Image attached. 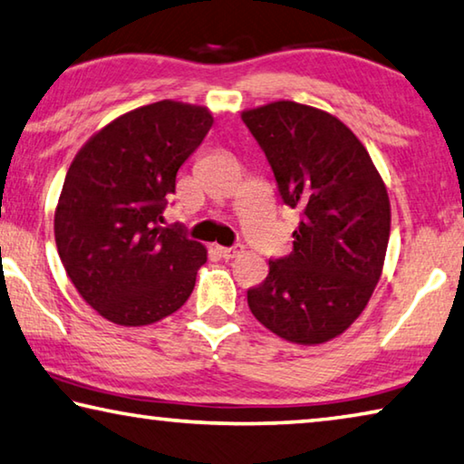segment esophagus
<instances>
[{"mask_svg": "<svg viewBox=\"0 0 464 464\" xmlns=\"http://www.w3.org/2000/svg\"><path fill=\"white\" fill-rule=\"evenodd\" d=\"M217 252L223 256L225 260H231V258H237V256L244 252V247L241 246H233V247H217Z\"/></svg>", "mask_w": 464, "mask_h": 464, "instance_id": "esophagus-1", "label": "esophagus"}]
</instances>
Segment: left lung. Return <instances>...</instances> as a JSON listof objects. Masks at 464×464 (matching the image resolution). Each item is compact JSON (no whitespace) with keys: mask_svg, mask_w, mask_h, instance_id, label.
<instances>
[{"mask_svg":"<svg viewBox=\"0 0 464 464\" xmlns=\"http://www.w3.org/2000/svg\"><path fill=\"white\" fill-rule=\"evenodd\" d=\"M283 202L299 208L293 252L270 260L247 305L270 333L295 344L343 334L365 310L391 237L386 183L341 120L295 101L247 109Z\"/></svg>","mask_w":464,"mask_h":464,"instance_id":"left-lung-1","label":"left lung"}]
</instances>
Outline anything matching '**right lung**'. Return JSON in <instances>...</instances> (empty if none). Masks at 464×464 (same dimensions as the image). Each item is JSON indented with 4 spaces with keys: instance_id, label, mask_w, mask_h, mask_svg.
Instances as JSON below:
<instances>
[{
    "instance_id": "right-lung-1",
    "label": "right lung",
    "mask_w": 464,
    "mask_h": 464,
    "mask_svg": "<svg viewBox=\"0 0 464 464\" xmlns=\"http://www.w3.org/2000/svg\"><path fill=\"white\" fill-rule=\"evenodd\" d=\"M210 128V109L165 99L107 123L72 160L57 252L86 304L117 326L154 324L192 295L206 247L163 227V210Z\"/></svg>"
}]
</instances>
